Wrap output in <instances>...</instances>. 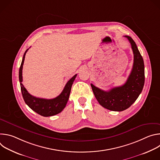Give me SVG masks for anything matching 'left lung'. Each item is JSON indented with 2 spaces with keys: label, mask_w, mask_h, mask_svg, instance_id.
<instances>
[{
  "label": "left lung",
  "mask_w": 160,
  "mask_h": 160,
  "mask_svg": "<svg viewBox=\"0 0 160 160\" xmlns=\"http://www.w3.org/2000/svg\"><path fill=\"white\" fill-rule=\"evenodd\" d=\"M125 37L129 40L133 53V67L125 83L108 91L90 84L99 103L104 108L114 111H122L128 108L138 98L144 85L143 58L133 40L129 36Z\"/></svg>",
  "instance_id": "1"
}]
</instances>
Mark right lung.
Returning <instances> with one entry per match:
<instances>
[{
  "mask_svg": "<svg viewBox=\"0 0 160 160\" xmlns=\"http://www.w3.org/2000/svg\"><path fill=\"white\" fill-rule=\"evenodd\" d=\"M28 50V49L25 51L23 55V58H22L19 71V80L20 82L22 98H23L25 103L33 111L39 114L40 115L45 117L56 115L57 114L61 112L65 108L68 99H69L72 84L77 75L76 74L75 75H74L67 82L64 89L62 91V92L58 97L54 99H47L33 96L28 92L27 89L24 87L23 85L21 83L22 82V65H23L25 55Z\"/></svg>",
  "mask_w": 160,
  "mask_h": 160,
  "instance_id": "right-lung-1",
  "label": "right lung"
}]
</instances>
